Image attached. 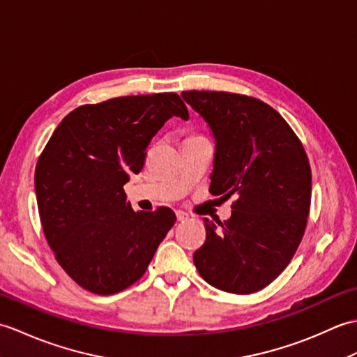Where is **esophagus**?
I'll return each instance as SVG.
<instances>
[{
  "label": "esophagus",
  "instance_id": "1",
  "mask_svg": "<svg viewBox=\"0 0 357 357\" xmlns=\"http://www.w3.org/2000/svg\"><path fill=\"white\" fill-rule=\"evenodd\" d=\"M176 215H177V220H178V221H186V220L189 218L188 213L183 212V211H177Z\"/></svg>",
  "mask_w": 357,
  "mask_h": 357
}]
</instances>
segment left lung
<instances>
[{"instance_id": "obj_1", "label": "left lung", "mask_w": 357, "mask_h": 357, "mask_svg": "<svg viewBox=\"0 0 357 357\" xmlns=\"http://www.w3.org/2000/svg\"><path fill=\"white\" fill-rule=\"evenodd\" d=\"M215 139L212 195L231 199L221 229L204 218L194 264L211 286L249 295L268 286L295 255L307 226L312 169L290 125L263 100L227 91H183Z\"/></svg>"}]
</instances>
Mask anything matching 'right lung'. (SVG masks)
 Here are the masks:
<instances>
[{"label":"right lung","mask_w":357,"mask_h":357,"mask_svg":"<svg viewBox=\"0 0 357 357\" xmlns=\"http://www.w3.org/2000/svg\"><path fill=\"white\" fill-rule=\"evenodd\" d=\"M172 116L189 117L176 93L86 104L62 119L39 155L35 191L45 240L82 289L113 295L132 286L176 223L165 206L134 212L123 191Z\"/></svg>","instance_id":"1"}]
</instances>
